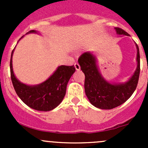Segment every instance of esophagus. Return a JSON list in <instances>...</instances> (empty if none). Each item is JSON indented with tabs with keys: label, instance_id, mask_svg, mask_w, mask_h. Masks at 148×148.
<instances>
[{
	"label": "esophagus",
	"instance_id": "34e87169",
	"mask_svg": "<svg viewBox=\"0 0 148 148\" xmlns=\"http://www.w3.org/2000/svg\"><path fill=\"white\" fill-rule=\"evenodd\" d=\"M74 67H75V69H76V70H77V71H79V70H80V66H79V64H74Z\"/></svg>",
	"mask_w": 148,
	"mask_h": 148
}]
</instances>
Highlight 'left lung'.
I'll return each mask as SVG.
<instances>
[{"label":"left lung","instance_id":"1","mask_svg":"<svg viewBox=\"0 0 148 148\" xmlns=\"http://www.w3.org/2000/svg\"><path fill=\"white\" fill-rule=\"evenodd\" d=\"M117 35L129 36L120 28H114ZM137 68L132 77L125 82H110L103 77L93 53L86 51L78 59L81 70L85 75V94L91 104L102 110H111L126 102L133 94L140 75V51L137 44Z\"/></svg>","mask_w":148,"mask_h":148}]
</instances>
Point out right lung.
Masks as SVG:
<instances>
[{"label": "right lung", "mask_w": 148, "mask_h": 148, "mask_svg": "<svg viewBox=\"0 0 148 148\" xmlns=\"http://www.w3.org/2000/svg\"><path fill=\"white\" fill-rule=\"evenodd\" d=\"M38 34V32L31 30L26 34ZM14 49L10 57V77L18 96L26 105L38 111L47 112L56 108L63 100L69 80L75 72L74 66H59L44 82L36 85L26 84L19 81L13 72L12 58Z\"/></svg>", "instance_id": "obj_1"}]
</instances>
